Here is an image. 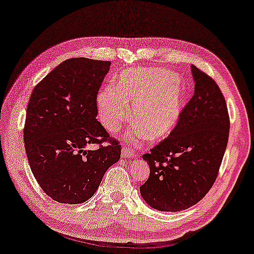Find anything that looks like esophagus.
I'll use <instances>...</instances> for the list:
<instances>
[{
  "instance_id": "1",
  "label": "esophagus",
  "mask_w": 254,
  "mask_h": 254,
  "mask_svg": "<svg viewBox=\"0 0 254 254\" xmlns=\"http://www.w3.org/2000/svg\"><path fill=\"white\" fill-rule=\"evenodd\" d=\"M122 155L123 158H134L135 157V152L129 146H124L122 150Z\"/></svg>"
}]
</instances>
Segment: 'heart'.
Listing matches in <instances>:
<instances>
[{
  "label": "heart",
  "mask_w": 254,
  "mask_h": 254,
  "mask_svg": "<svg viewBox=\"0 0 254 254\" xmlns=\"http://www.w3.org/2000/svg\"><path fill=\"white\" fill-rule=\"evenodd\" d=\"M185 101V87L176 73L165 69H134L124 71L117 88L105 87L97 96L101 123L116 131L129 118L128 105L132 104V118L137 128L129 130V140L147 137L163 138L178 123Z\"/></svg>",
  "instance_id": "heart-1"
}]
</instances>
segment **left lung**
<instances>
[{
    "label": "left lung",
    "mask_w": 254,
    "mask_h": 254,
    "mask_svg": "<svg viewBox=\"0 0 254 254\" xmlns=\"http://www.w3.org/2000/svg\"><path fill=\"white\" fill-rule=\"evenodd\" d=\"M190 68L194 95L169 136L143 155L150 176L139 192L159 211H182L202 200L216 181L228 142L229 116L220 88Z\"/></svg>",
    "instance_id": "left-lung-1"
}]
</instances>
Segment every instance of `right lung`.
I'll use <instances>...</instances> for the list:
<instances>
[{"mask_svg": "<svg viewBox=\"0 0 254 254\" xmlns=\"http://www.w3.org/2000/svg\"><path fill=\"white\" fill-rule=\"evenodd\" d=\"M110 64L68 59L30 95L23 128L27 159L42 190L59 203L91 198L105 171L120 159L119 143L96 119V96ZM89 143H99V149H87Z\"/></svg>", "mask_w": 254, "mask_h": 254, "instance_id": "right-lung-1", "label": "right lung"}]
</instances>
